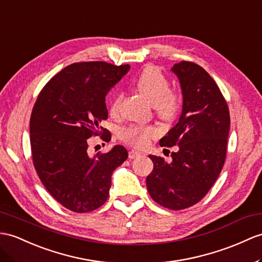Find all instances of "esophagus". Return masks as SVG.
Here are the masks:
<instances>
[{"mask_svg": "<svg viewBox=\"0 0 262 262\" xmlns=\"http://www.w3.org/2000/svg\"><path fill=\"white\" fill-rule=\"evenodd\" d=\"M141 156V152H139V151H137V150H131L130 152H129V158L130 159H136V158H138V157H140Z\"/></svg>", "mask_w": 262, "mask_h": 262, "instance_id": "obj_1", "label": "esophagus"}]
</instances>
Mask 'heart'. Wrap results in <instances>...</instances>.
I'll use <instances>...</instances> for the list:
<instances>
[{"label":"heart","mask_w":262,"mask_h":262,"mask_svg":"<svg viewBox=\"0 0 262 262\" xmlns=\"http://www.w3.org/2000/svg\"><path fill=\"white\" fill-rule=\"evenodd\" d=\"M133 85L137 91L148 100L153 109L160 118L170 120L179 111L181 98L176 91L169 90V82L160 70L155 67H146L137 78L133 80ZM122 94L116 93L110 104V114L117 116L120 110ZM157 135L155 126L130 125L121 132V138L125 142L138 148H142L149 143L150 139Z\"/></svg>","instance_id":"1"}]
</instances>
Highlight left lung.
Wrapping results in <instances>:
<instances>
[{
    "instance_id": "1",
    "label": "left lung",
    "mask_w": 262,
    "mask_h": 262,
    "mask_svg": "<svg viewBox=\"0 0 262 262\" xmlns=\"http://www.w3.org/2000/svg\"><path fill=\"white\" fill-rule=\"evenodd\" d=\"M179 79L182 112L178 123L160 139L171 148V162L150 155L153 170L146 188L159 205L171 210L186 209L199 202L218 179L225 163L230 130L227 102L205 69L182 61L171 68Z\"/></svg>"
}]
</instances>
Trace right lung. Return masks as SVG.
<instances>
[{"instance_id":"1","label":"right lung","mask_w":262,"mask_h":262,"mask_svg":"<svg viewBox=\"0 0 262 262\" xmlns=\"http://www.w3.org/2000/svg\"><path fill=\"white\" fill-rule=\"evenodd\" d=\"M129 70V64L100 61L73 63L37 97L30 120L34 168L50 194L71 211L89 212L103 205L113 171L127 159L120 144L90 156L88 139L102 133L104 141L111 140L99 126L107 119L105 97Z\"/></svg>"}]
</instances>
